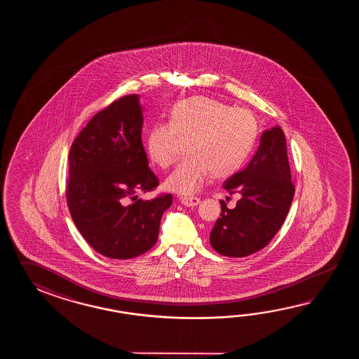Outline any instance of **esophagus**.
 I'll return each instance as SVG.
<instances>
[{"label": "esophagus", "instance_id": "34e87169", "mask_svg": "<svg viewBox=\"0 0 359 359\" xmlns=\"http://www.w3.org/2000/svg\"><path fill=\"white\" fill-rule=\"evenodd\" d=\"M181 203L184 206H196L201 203V200L195 198V196H183V198H181Z\"/></svg>", "mask_w": 359, "mask_h": 359}]
</instances>
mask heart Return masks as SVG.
Masks as SVG:
<instances>
[{
  "instance_id": "b5f03b06",
  "label": "heart",
  "mask_w": 359,
  "mask_h": 359,
  "mask_svg": "<svg viewBox=\"0 0 359 359\" xmlns=\"http://www.w3.org/2000/svg\"><path fill=\"white\" fill-rule=\"evenodd\" d=\"M258 136L252 111L205 96L189 97L170 111V124L153 126L146 136L150 159L161 168L173 165L189 144V156L165 180L168 190L192 195L213 175L227 178L243 167Z\"/></svg>"
}]
</instances>
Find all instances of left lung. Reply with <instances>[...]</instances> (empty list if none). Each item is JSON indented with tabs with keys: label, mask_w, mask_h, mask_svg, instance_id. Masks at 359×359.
<instances>
[{
	"label": "left lung",
	"mask_w": 359,
	"mask_h": 359,
	"mask_svg": "<svg viewBox=\"0 0 359 359\" xmlns=\"http://www.w3.org/2000/svg\"><path fill=\"white\" fill-rule=\"evenodd\" d=\"M223 187L238 201L229 209L222 200L221 215L209 237L214 250L232 258L259 252L281 229L295 194L281 127L262 133L252 161Z\"/></svg>",
	"instance_id": "obj_1"
}]
</instances>
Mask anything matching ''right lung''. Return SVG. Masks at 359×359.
<instances>
[{"label":"right lung","instance_id":"obj_1","mask_svg":"<svg viewBox=\"0 0 359 359\" xmlns=\"http://www.w3.org/2000/svg\"><path fill=\"white\" fill-rule=\"evenodd\" d=\"M138 95H127L92 116L69 151L67 201L84 240L111 259H130L153 248L172 195L151 200L159 180L149 168L141 140Z\"/></svg>","mask_w":359,"mask_h":359}]
</instances>
